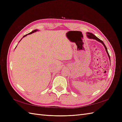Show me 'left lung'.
I'll return each mask as SVG.
<instances>
[{
  "mask_svg": "<svg viewBox=\"0 0 122 122\" xmlns=\"http://www.w3.org/2000/svg\"><path fill=\"white\" fill-rule=\"evenodd\" d=\"M87 37H88V38H89V39H94V40H96L97 41H98V42H99L103 44V46H104V47H105V50H106V51L107 53V54H108V57H109V58L110 61V56H109V53H108V52L107 49V48H106V47L105 45L104 44V43H103V42L102 41H101V40H100L99 38H98L97 37V36H96L94 34H92V33H91V32H87Z\"/></svg>",
  "mask_w": 122,
  "mask_h": 122,
  "instance_id": "8db88e82",
  "label": "left lung"
}]
</instances>
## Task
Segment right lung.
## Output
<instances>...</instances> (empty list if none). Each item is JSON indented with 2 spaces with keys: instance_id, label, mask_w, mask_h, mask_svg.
Here are the masks:
<instances>
[{
  "instance_id": "right-lung-1",
  "label": "right lung",
  "mask_w": 122,
  "mask_h": 122,
  "mask_svg": "<svg viewBox=\"0 0 122 122\" xmlns=\"http://www.w3.org/2000/svg\"><path fill=\"white\" fill-rule=\"evenodd\" d=\"M36 31H38V29H36V30H33V31H32L31 32H30V33H29V34H28V35H30V34H32V33H34V32H36ZM27 35H27H25V36H23V37H24V36H26Z\"/></svg>"
}]
</instances>
